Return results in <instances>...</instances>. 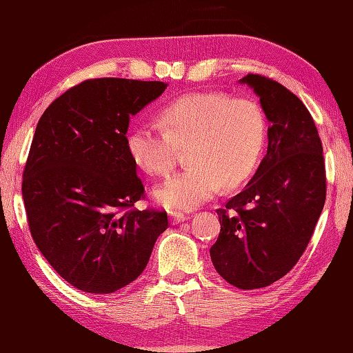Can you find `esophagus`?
I'll list each match as a JSON object with an SVG mask.
<instances>
[{
    "instance_id": "esophagus-1",
    "label": "esophagus",
    "mask_w": 353,
    "mask_h": 353,
    "mask_svg": "<svg viewBox=\"0 0 353 353\" xmlns=\"http://www.w3.org/2000/svg\"><path fill=\"white\" fill-rule=\"evenodd\" d=\"M185 220H188V216H185V214L170 212V222H171V225H179V223L185 222Z\"/></svg>"
}]
</instances>
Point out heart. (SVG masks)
Masks as SVG:
<instances>
[{
    "instance_id": "obj_1",
    "label": "heart",
    "mask_w": 353,
    "mask_h": 353,
    "mask_svg": "<svg viewBox=\"0 0 353 353\" xmlns=\"http://www.w3.org/2000/svg\"><path fill=\"white\" fill-rule=\"evenodd\" d=\"M159 122L162 129L136 122L127 136V148L137 167L165 176L174 168L177 147H188L190 167L153 191L156 202L168 210H194L222 183L231 188L245 182L263 151L265 116L252 99H230L214 92L183 94L162 110Z\"/></svg>"
}]
</instances>
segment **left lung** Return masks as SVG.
Segmentation results:
<instances>
[{
	"label": "left lung",
	"mask_w": 353,
	"mask_h": 353,
	"mask_svg": "<svg viewBox=\"0 0 353 353\" xmlns=\"http://www.w3.org/2000/svg\"><path fill=\"white\" fill-rule=\"evenodd\" d=\"M269 122L268 151L243 191L217 210L210 255L239 289H259L291 271L305 252L326 200L323 147L312 116L279 82L246 74Z\"/></svg>",
	"instance_id": "8db88e82"
}]
</instances>
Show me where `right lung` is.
<instances>
[{"mask_svg":"<svg viewBox=\"0 0 353 353\" xmlns=\"http://www.w3.org/2000/svg\"><path fill=\"white\" fill-rule=\"evenodd\" d=\"M161 81L81 82L41 116L23 174L32 237L62 279L112 294L143 272L165 211L128 210L143 197L128 154L130 117L161 96Z\"/></svg>","mask_w":353,"mask_h":353,"instance_id":"obj_1","label":"right lung"}]
</instances>
